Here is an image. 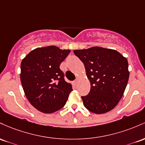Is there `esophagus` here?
<instances>
[{"label": "esophagus", "instance_id": "1", "mask_svg": "<svg viewBox=\"0 0 145 145\" xmlns=\"http://www.w3.org/2000/svg\"><path fill=\"white\" fill-rule=\"evenodd\" d=\"M77 83H78V80H77V79H76V80L73 81V84H74V85H77Z\"/></svg>", "mask_w": 145, "mask_h": 145}]
</instances>
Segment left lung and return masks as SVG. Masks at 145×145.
Masks as SVG:
<instances>
[{
	"label": "left lung",
	"instance_id": "1",
	"mask_svg": "<svg viewBox=\"0 0 145 145\" xmlns=\"http://www.w3.org/2000/svg\"><path fill=\"white\" fill-rule=\"evenodd\" d=\"M85 66L90 91L81 97L85 108L94 114L110 112L123 97L129 80L127 59L116 50L94 46L74 50Z\"/></svg>",
	"mask_w": 145,
	"mask_h": 145
}]
</instances>
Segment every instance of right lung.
Instances as JSON below:
<instances>
[{"mask_svg": "<svg viewBox=\"0 0 145 145\" xmlns=\"http://www.w3.org/2000/svg\"><path fill=\"white\" fill-rule=\"evenodd\" d=\"M70 50L55 46L37 48L21 62L20 81L30 103L40 112L51 114L62 108L72 90L60 70Z\"/></svg>", "mask_w": 145, "mask_h": 145, "instance_id": "add662e5", "label": "right lung"}]
</instances>
